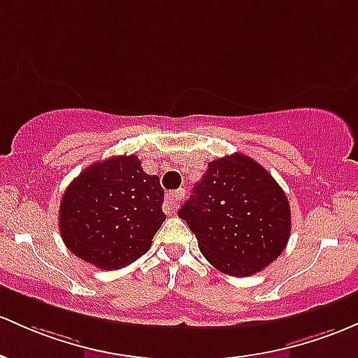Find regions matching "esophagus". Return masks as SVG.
<instances>
[{
	"mask_svg": "<svg viewBox=\"0 0 358 358\" xmlns=\"http://www.w3.org/2000/svg\"><path fill=\"white\" fill-rule=\"evenodd\" d=\"M183 199V190L180 188V190H173L170 194L166 195V199H164V203H163V210L166 212V214H173V212L176 210V207H178L180 200Z\"/></svg>",
	"mask_w": 358,
	"mask_h": 358,
	"instance_id": "esophagus-1",
	"label": "esophagus"
}]
</instances>
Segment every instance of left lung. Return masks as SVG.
I'll list each match as a JSON object with an SVG mask.
<instances>
[{"instance_id":"8db88e82","label":"left lung","mask_w":358,"mask_h":358,"mask_svg":"<svg viewBox=\"0 0 358 358\" xmlns=\"http://www.w3.org/2000/svg\"><path fill=\"white\" fill-rule=\"evenodd\" d=\"M178 217L187 221L206 260L234 277L268 266L290 236L284 190L262 164L241 152L210 161Z\"/></svg>"}]
</instances>
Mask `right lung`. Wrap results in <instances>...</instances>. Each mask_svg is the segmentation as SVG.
Here are the masks:
<instances>
[{
  "mask_svg": "<svg viewBox=\"0 0 358 358\" xmlns=\"http://www.w3.org/2000/svg\"><path fill=\"white\" fill-rule=\"evenodd\" d=\"M163 200L159 178L144 173L137 156L96 161L62 195L61 238L78 258L98 268H124L151 248L166 219Z\"/></svg>",
  "mask_w": 358,
  "mask_h": 358,
  "instance_id": "1",
  "label": "right lung"
}]
</instances>
